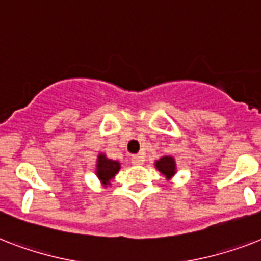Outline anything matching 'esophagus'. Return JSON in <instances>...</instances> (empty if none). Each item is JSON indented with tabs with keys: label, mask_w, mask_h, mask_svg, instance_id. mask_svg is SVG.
Instances as JSON below:
<instances>
[{
	"label": "esophagus",
	"mask_w": 261,
	"mask_h": 261,
	"mask_svg": "<svg viewBox=\"0 0 261 261\" xmlns=\"http://www.w3.org/2000/svg\"><path fill=\"white\" fill-rule=\"evenodd\" d=\"M131 162L134 165H142L143 164V156L141 154H135V155H131Z\"/></svg>",
	"instance_id": "esophagus-1"
}]
</instances>
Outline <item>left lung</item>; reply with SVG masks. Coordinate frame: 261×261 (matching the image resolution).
Wrapping results in <instances>:
<instances>
[{"mask_svg": "<svg viewBox=\"0 0 261 261\" xmlns=\"http://www.w3.org/2000/svg\"><path fill=\"white\" fill-rule=\"evenodd\" d=\"M154 165H155V167L158 169V171H161L167 179L171 178V177L175 174V170H177V167H175V161L173 156H162V158H160Z\"/></svg>", "mask_w": 261, "mask_h": 261, "instance_id": "1", "label": "left lung"}]
</instances>
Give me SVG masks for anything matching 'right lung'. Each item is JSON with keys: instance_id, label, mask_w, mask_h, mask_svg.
Segmentation results:
<instances>
[{"instance_id": "add662e5", "label": "right lung", "mask_w": 261, "mask_h": 261, "mask_svg": "<svg viewBox=\"0 0 261 261\" xmlns=\"http://www.w3.org/2000/svg\"><path fill=\"white\" fill-rule=\"evenodd\" d=\"M119 169L120 164L118 161L109 160L105 154H99L97 155L96 175L103 185H110V181L115 177V174L119 171Z\"/></svg>"}]
</instances>
